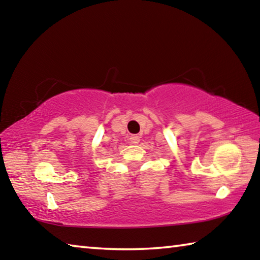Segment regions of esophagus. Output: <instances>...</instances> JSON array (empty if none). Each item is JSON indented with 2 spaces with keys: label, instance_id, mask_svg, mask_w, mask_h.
I'll return each instance as SVG.
<instances>
[{
  "label": "esophagus",
  "instance_id": "obj_1",
  "mask_svg": "<svg viewBox=\"0 0 260 260\" xmlns=\"http://www.w3.org/2000/svg\"><path fill=\"white\" fill-rule=\"evenodd\" d=\"M129 142L132 144H138L140 142V138L138 135H131L129 136Z\"/></svg>",
  "mask_w": 260,
  "mask_h": 260
}]
</instances>
